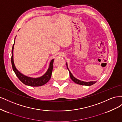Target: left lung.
Masks as SVG:
<instances>
[{"label":"left lung","instance_id":"obj_1","mask_svg":"<svg viewBox=\"0 0 122 122\" xmlns=\"http://www.w3.org/2000/svg\"><path fill=\"white\" fill-rule=\"evenodd\" d=\"M66 65H67V68L68 69L69 71V74H70V76L71 77V79L74 82H75L76 83H77L78 84H80V85H83V86H90L93 85L94 84H95L97 81H90V82H84V81H82L79 80L78 79H76L75 77H74L73 76V75L72 74V73H71V72L70 71V70L68 69V65H67V63H66Z\"/></svg>","mask_w":122,"mask_h":122}]
</instances>
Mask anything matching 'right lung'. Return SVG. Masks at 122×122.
I'll list each match as a JSON object with an SVG mask.
<instances>
[{"label":"right lung","mask_w":122,"mask_h":122,"mask_svg":"<svg viewBox=\"0 0 122 122\" xmlns=\"http://www.w3.org/2000/svg\"><path fill=\"white\" fill-rule=\"evenodd\" d=\"M15 42V41L13 44L12 50L11 62H12L13 71H14L15 73L16 74V75L17 76L18 78H19L21 81L22 83H23L24 84L27 85V86H43L44 84H46L47 82H48V81L50 79L51 74H52V73L53 63L54 61V59H53V60L51 61L50 62L49 67L48 69L47 72L41 77H38V78H31V77H29L26 76H25L18 71V70L16 69L15 66V64H14V59H13V51H14Z\"/></svg>","instance_id":"1"}]
</instances>
